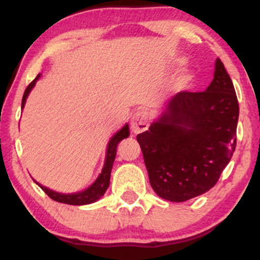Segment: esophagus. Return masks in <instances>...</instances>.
<instances>
[{
    "label": "esophagus",
    "instance_id": "esophagus-1",
    "mask_svg": "<svg viewBox=\"0 0 260 260\" xmlns=\"http://www.w3.org/2000/svg\"><path fill=\"white\" fill-rule=\"evenodd\" d=\"M149 127V115L145 111H137L133 113L131 120V129L133 133L138 134L147 131Z\"/></svg>",
    "mask_w": 260,
    "mask_h": 260
}]
</instances>
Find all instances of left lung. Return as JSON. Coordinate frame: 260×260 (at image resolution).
<instances>
[{"label":"left lung","mask_w":260,"mask_h":260,"mask_svg":"<svg viewBox=\"0 0 260 260\" xmlns=\"http://www.w3.org/2000/svg\"><path fill=\"white\" fill-rule=\"evenodd\" d=\"M238 107L221 59L205 91H180L149 131L137 136L157 196L186 202L216 184L236 148Z\"/></svg>","instance_id":"8db88e82"}]
</instances>
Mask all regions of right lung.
I'll list each match as a JSON object with an SVG mask.
<instances>
[{"label":"right lung","instance_id":"1","mask_svg":"<svg viewBox=\"0 0 260 260\" xmlns=\"http://www.w3.org/2000/svg\"><path fill=\"white\" fill-rule=\"evenodd\" d=\"M40 78V74H38L37 78H35L32 82L26 86L24 95H23L22 99V109L25 105L26 98H28L29 92L32 88H34L35 83L37 80ZM129 137V127L128 124H126L122 129L118 131L115 136L110 139L109 144H107V149H106V156H105V162H104V168L101 170V174L99 175V177L95 180L94 183L91 184L90 187L86 188L85 190H82V192L78 193H71V194H63V193H58L55 192V190L49 189V188L41 186L40 183L37 184L41 189L46 193L50 198L53 199V201L58 202V203H64V204H71V205H85V204H90V203L96 202L98 199H100L101 197L105 194L106 189L110 186V176H111V170H112V165L113 161H115L116 157V153H117V145L118 143L121 142L122 139L128 138Z\"/></svg>","mask_w":260,"mask_h":260}]
</instances>
